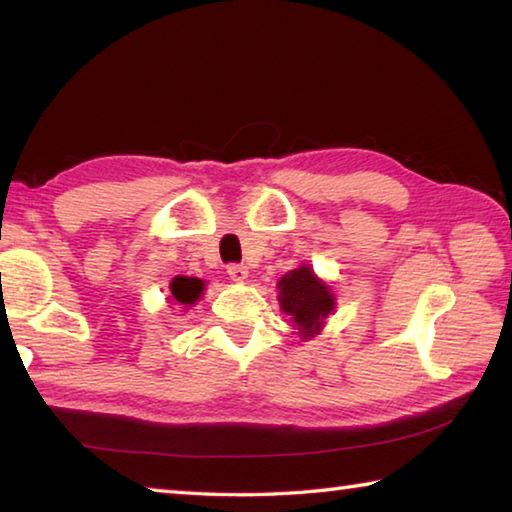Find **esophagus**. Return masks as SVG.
Segmentation results:
<instances>
[{
    "label": "esophagus",
    "mask_w": 512,
    "mask_h": 512,
    "mask_svg": "<svg viewBox=\"0 0 512 512\" xmlns=\"http://www.w3.org/2000/svg\"><path fill=\"white\" fill-rule=\"evenodd\" d=\"M228 275H230V280L244 282L246 277H248V266H244V264H230L228 266Z\"/></svg>",
    "instance_id": "1"
}]
</instances>
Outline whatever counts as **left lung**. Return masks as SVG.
Wrapping results in <instances>:
<instances>
[{
	"mask_svg": "<svg viewBox=\"0 0 512 512\" xmlns=\"http://www.w3.org/2000/svg\"><path fill=\"white\" fill-rule=\"evenodd\" d=\"M277 289H280L282 311L293 318L302 336L318 332L329 311L334 309V296L309 271V266L293 268L277 282Z\"/></svg>",
	"mask_w": 512,
	"mask_h": 512,
	"instance_id": "obj_1",
	"label": "left lung"
}]
</instances>
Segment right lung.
Returning a JSON list of instances; mask_svg holds the SVG:
<instances>
[{
  "label": "right lung",
  "mask_w": 512,
  "mask_h": 512,
  "mask_svg": "<svg viewBox=\"0 0 512 512\" xmlns=\"http://www.w3.org/2000/svg\"><path fill=\"white\" fill-rule=\"evenodd\" d=\"M171 298L180 302V305H194V302L201 298L203 293V280H198V277H173L171 282Z\"/></svg>",
  "instance_id": "obj_1"
}]
</instances>
